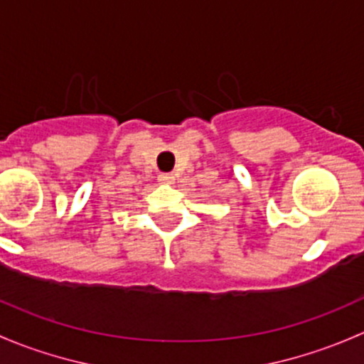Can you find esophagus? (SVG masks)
Listing matches in <instances>:
<instances>
[{"label":"esophagus","mask_w":364,"mask_h":364,"mask_svg":"<svg viewBox=\"0 0 364 364\" xmlns=\"http://www.w3.org/2000/svg\"><path fill=\"white\" fill-rule=\"evenodd\" d=\"M157 181L161 183H173L175 182V175L173 173H159Z\"/></svg>","instance_id":"34e87169"}]
</instances>
